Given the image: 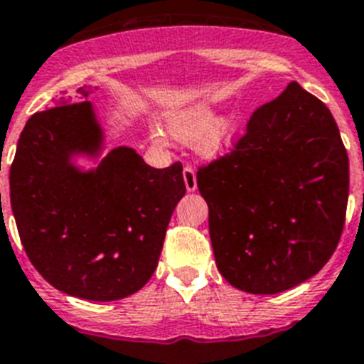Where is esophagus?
<instances>
[{"instance_id":"1","label":"esophagus","mask_w":364,"mask_h":364,"mask_svg":"<svg viewBox=\"0 0 364 364\" xmlns=\"http://www.w3.org/2000/svg\"><path fill=\"white\" fill-rule=\"evenodd\" d=\"M182 175H184V184L188 191H195L197 189V175H195V169L191 165H186L184 171H182Z\"/></svg>"}]
</instances>
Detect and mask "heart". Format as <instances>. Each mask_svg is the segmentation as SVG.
<instances>
[{"instance_id": "1", "label": "heart", "mask_w": 364, "mask_h": 364, "mask_svg": "<svg viewBox=\"0 0 364 364\" xmlns=\"http://www.w3.org/2000/svg\"><path fill=\"white\" fill-rule=\"evenodd\" d=\"M171 135L182 143H197L206 156H218L232 145L238 122L232 115L219 117L204 106L176 111L167 119Z\"/></svg>"}]
</instances>
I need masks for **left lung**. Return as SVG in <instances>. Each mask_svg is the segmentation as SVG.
Instances as JSON below:
<instances>
[{
  "mask_svg": "<svg viewBox=\"0 0 364 364\" xmlns=\"http://www.w3.org/2000/svg\"><path fill=\"white\" fill-rule=\"evenodd\" d=\"M218 269L279 294L316 275L344 230L348 152L331 111L299 83L255 111L230 152L197 171Z\"/></svg>",
  "mask_w": 364,
  "mask_h": 364,
  "instance_id": "1",
  "label": "left lung"
}]
</instances>
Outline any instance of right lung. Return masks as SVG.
<instances>
[{"label":"right lung","mask_w":364,"mask_h":364,"mask_svg":"<svg viewBox=\"0 0 364 364\" xmlns=\"http://www.w3.org/2000/svg\"><path fill=\"white\" fill-rule=\"evenodd\" d=\"M95 89L80 87L81 102L61 98L26 122L11 165V206L27 258L48 283L81 299L115 301L152 277L186 184L180 161L154 169L128 146L89 173L70 164L72 154L100 149L87 100Z\"/></svg>","instance_id":"1"}]
</instances>
